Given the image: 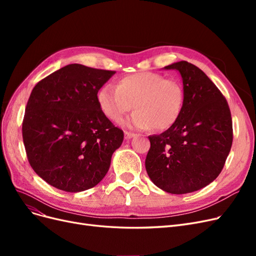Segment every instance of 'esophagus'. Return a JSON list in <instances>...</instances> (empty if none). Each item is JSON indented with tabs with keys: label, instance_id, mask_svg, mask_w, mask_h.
<instances>
[{
	"label": "esophagus",
	"instance_id": "obj_1",
	"mask_svg": "<svg viewBox=\"0 0 256 256\" xmlns=\"http://www.w3.org/2000/svg\"><path fill=\"white\" fill-rule=\"evenodd\" d=\"M134 132H130V131H125V138H127V140H129V138H134Z\"/></svg>",
	"mask_w": 256,
	"mask_h": 256
}]
</instances>
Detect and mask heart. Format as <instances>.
I'll return each mask as SVG.
<instances>
[{
	"label": "heart",
	"instance_id": "heart-1",
	"mask_svg": "<svg viewBox=\"0 0 256 256\" xmlns=\"http://www.w3.org/2000/svg\"><path fill=\"white\" fill-rule=\"evenodd\" d=\"M100 109L112 122H120L132 108L136 110L128 124L138 129L152 127L166 130L180 118L184 106V90L175 79L142 72L124 76L116 88L106 84L99 90Z\"/></svg>",
	"mask_w": 256,
	"mask_h": 256
}]
</instances>
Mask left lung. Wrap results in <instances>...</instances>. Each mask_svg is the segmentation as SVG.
I'll list each match as a JSON object with an SVG mask.
<instances>
[{
  "label": "left lung",
  "instance_id": "1",
  "mask_svg": "<svg viewBox=\"0 0 256 256\" xmlns=\"http://www.w3.org/2000/svg\"><path fill=\"white\" fill-rule=\"evenodd\" d=\"M164 68L180 72L184 106L172 127L148 136L145 168L157 187L184 194L221 173L233 143V122L226 97L198 67L180 60Z\"/></svg>",
  "mask_w": 256,
  "mask_h": 256
}]
</instances>
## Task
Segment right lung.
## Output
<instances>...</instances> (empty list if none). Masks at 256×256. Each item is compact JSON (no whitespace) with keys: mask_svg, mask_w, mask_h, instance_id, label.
Wrapping results in <instances>:
<instances>
[{"mask_svg":"<svg viewBox=\"0 0 256 256\" xmlns=\"http://www.w3.org/2000/svg\"><path fill=\"white\" fill-rule=\"evenodd\" d=\"M114 74L70 64L40 80L30 92L23 143L30 166L53 187L84 191L109 171L124 132L102 113L97 94Z\"/></svg>","mask_w":256,"mask_h":256,"instance_id":"right-lung-1","label":"right lung"}]
</instances>
